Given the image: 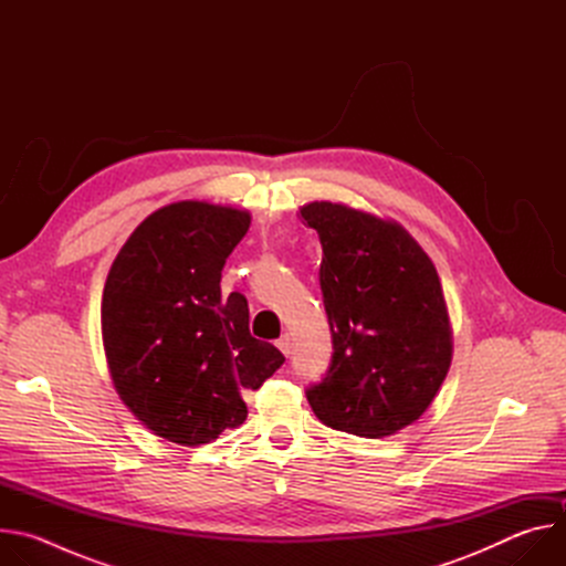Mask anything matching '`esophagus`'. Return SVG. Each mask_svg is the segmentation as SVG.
Returning <instances> with one entry per match:
<instances>
[{"label":"esophagus","instance_id":"obj_1","mask_svg":"<svg viewBox=\"0 0 566 566\" xmlns=\"http://www.w3.org/2000/svg\"><path fill=\"white\" fill-rule=\"evenodd\" d=\"M277 347H280V352L284 354V356H289L291 354V349H293V343H291V336L289 334H284L280 340H277Z\"/></svg>","mask_w":566,"mask_h":566}]
</instances>
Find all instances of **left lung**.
I'll list each match as a JSON object with an SVG mask.
<instances>
[{
  "label": "left lung",
  "mask_w": 566,
  "mask_h": 566,
  "mask_svg": "<svg viewBox=\"0 0 566 566\" xmlns=\"http://www.w3.org/2000/svg\"><path fill=\"white\" fill-rule=\"evenodd\" d=\"M322 244L319 289L332 329L325 378L306 387L315 417L380 439L415 423L452 360L443 289L423 249L394 221L313 201L300 208Z\"/></svg>",
  "instance_id": "1"
}]
</instances>
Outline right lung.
I'll list each match as a JSON object with an SVG mask.
<instances>
[{"mask_svg":"<svg viewBox=\"0 0 566 566\" xmlns=\"http://www.w3.org/2000/svg\"><path fill=\"white\" fill-rule=\"evenodd\" d=\"M244 210L179 201L125 241L103 291V343L116 391L154 434L210 443L247 421L241 389H258L284 356L249 332V302L221 297V271L247 234Z\"/></svg>","mask_w":566,"mask_h":566,"instance_id":"right-lung-1","label":"right lung"}]
</instances>
